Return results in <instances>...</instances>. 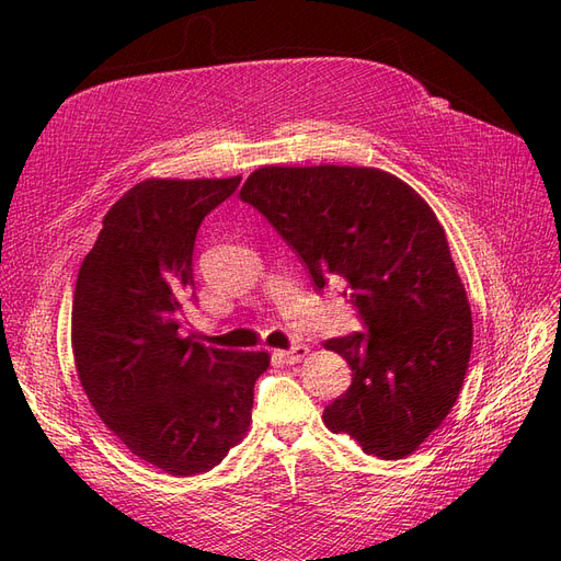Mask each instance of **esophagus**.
I'll return each mask as SVG.
<instances>
[{
	"instance_id": "34e87169",
	"label": "esophagus",
	"mask_w": 561,
	"mask_h": 561,
	"mask_svg": "<svg viewBox=\"0 0 561 561\" xmlns=\"http://www.w3.org/2000/svg\"><path fill=\"white\" fill-rule=\"evenodd\" d=\"M307 355H309V346L307 344H295V346H290L287 351H280V358L285 363H290V365L304 360V358H307Z\"/></svg>"
}]
</instances>
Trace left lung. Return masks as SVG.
<instances>
[{
    "label": "left lung",
    "instance_id": "obj_1",
    "mask_svg": "<svg viewBox=\"0 0 561 561\" xmlns=\"http://www.w3.org/2000/svg\"><path fill=\"white\" fill-rule=\"evenodd\" d=\"M307 266L358 309L363 332L328 339L353 381L322 421L365 454L410 456L454 407L472 348L466 287L445 229L410 184L379 168L264 165L241 190Z\"/></svg>",
    "mask_w": 561,
    "mask_h": 561
}]
</instances>
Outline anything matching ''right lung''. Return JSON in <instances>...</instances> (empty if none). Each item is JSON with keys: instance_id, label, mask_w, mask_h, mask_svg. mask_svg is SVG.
Masks as SVG:
<instances>
[{"instance_id": "obj_1", "label": "right lung", "mask_w": 561, "mask_h": 561, "mask_svg": "<svg viewBox=\"0 0 561 561\" xmlns=\"http://www.w3.org/2000/svg\"><path fill=\"white\" fill-rule=\"evenodd\" d=\"M239 184H135L105 215L75 287L72 348L91 404L135 456L178 478L215 468L245 435L268 367L264 351L180 334L198 227Z\"/></svg>"}]
</instances>
